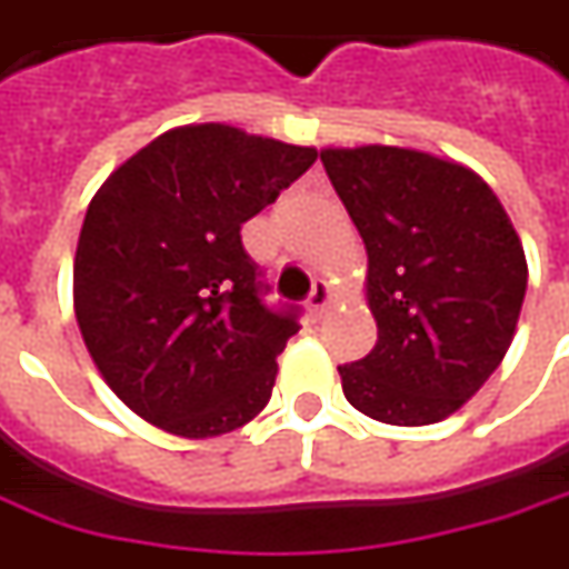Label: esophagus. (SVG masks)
I'll return each instance as SVG.
<instances>
[{"instance_id":"obj_1","label":"esophagus","mask_w":569,"mask_h":569,"mask_svg":"<svg viewBox=\"0 0 569 569\" xmlns=\"http://www.w3.org/2000/svg\"><path fill=\"white\" fill-rule=\"evenodd\" d=\"M307 303L316 316H322L325 309H328V303H331V284H328V281H316L312 291H309Z\"/></svg>"}]
</instances>
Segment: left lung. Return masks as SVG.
<instances>
[{
  "instance_id": "1",
  "label": "left lung",
  "mask_w": 569,
  "mask_h": 569,
  "mask_svg": "<svg viewBox=\"0 0 569 569\" xmlns=\"http://www.w3.org/2000/svg\"><path fill=\"white\" fill-rule=\"evenodd\" d=\"M366 241L378 343L340 366L343 397L375 421L437 425L487 383L515 340L527 257L492 188L456 160L397 144L322 148Z\"/></svg>"
}]
</instances>
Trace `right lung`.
I'll return each mask as SVG.
<instances>
[{
  "instance_id": "obj_1",
  "label": "right lung",
  "mask_w": 569,
  "mask_h": 569,
  "mask_svg": "<svg viewBox=\"0 0 569 569\" xmlns=\"http://www.w3.org/2000/svg\"><path fill=\"white\" fill-rule=\"evenodd\" d=\"M319 151L226 123L158 136L89 201L73 260L86 350L117 397L186 440L257 418L297 309L262 303L241 226L316 163Z\"/></svg>"
}]
</instances>
